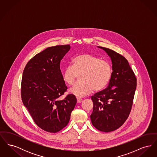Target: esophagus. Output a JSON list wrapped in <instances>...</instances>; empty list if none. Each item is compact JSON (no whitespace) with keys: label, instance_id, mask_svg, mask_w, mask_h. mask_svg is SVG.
<instances>
[{"label":"esophagus","instance_id":"obj_1","mask_svg":"<svg viewBox=\"0 0 157 157\" xmlns=\"http://www.w3.org/2000/svg\"><path fill=\"white\" fill-rule=\"evenodd\" d=\"M76 99H77V102H78V103H80V102H81L82 101V99L80 98L77 97L76 98Z\"/></svg>","mask_w":157,"mask_h":157}]
</instances>
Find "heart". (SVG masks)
Listing matches in <instances>:
<instances>
[{
    "mask_svg": "<svg viewBox=\"0 0 157 157\" xmlns=\"http://www.w3.org/2000/svg\"><path fill=\"white\" fill-rule=\"evenodd\" d=\"M81 81L76 83L69 92L78 97H83L95 91L104 90L110 81L112 75L111 63L105 60L88 53L76 56L62 73L63 82L71 85L78 75Z\"/></svg>",
    "mask_w": 157,
    "mask_h": 157,
    "instance_id": "1",
    "label": "heart"
}]
</instances>
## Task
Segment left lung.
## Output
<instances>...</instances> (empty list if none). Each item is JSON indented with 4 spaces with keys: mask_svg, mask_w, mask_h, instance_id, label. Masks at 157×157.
Returning a JSON list of instances; mask_svg holds the SVG:
<instances>
[{
    "mask_svg": "<svg viewBox=\"0 0 157 157\" xmlns=\"http://www.w3.org/2000/svg\"><path fill=\"white\" fill-rule=\"evenodd\" d=\"M111 58L112 75L108 87L91 97L93 111L90 117L99 131L111 132L122 126L131 111L136 78L127 59L110 49L98 46Z\"/></svg>",
    "mask_w": 157,
    "mask_h": 157,
    "instance_id": "8db88e82",
    "label": "left lung"
}]
</instances>
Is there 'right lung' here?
<instances>
[{
	"label": "right lung",
	"mask_w": 157,
	"mask_h": 157,
	"mask_svg": "<svg viewBox=\"0 0 157 157\" xmlns=\"http://www.w3.org/2000/svg\"><path fill=\"white\" fill-rule=\"evenodd\" d=\"M70 48L69 45L46 48L27 63L23 72V104L37 126L51 133L67 125L77 102L72 94L59 98L67 90L60 63Z\"/></svg>",
	"instance_id": "add662e5"
}]
</instances>
